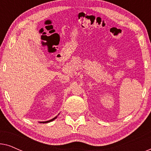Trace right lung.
Masks as SVG:
<instances>
[{"mask_svg":"<svg viewBox=\"0 0 151 151\" xmlns=\"http://www.w3.org/2000/svg\"><path fill=\"white\" fill-rule=\"evenodd\" d=\"M58 115H59V114H58ZM58 115H57V116H55V117H53V119H50V120H48V121H45V122H40V123H49V122H52V121L54 120L55 119H56V118H57Z\"/></svg>","mask_w":151,"mask_h":151,"instance_id":"obj_1","label":"right lung"}]
</instances>
